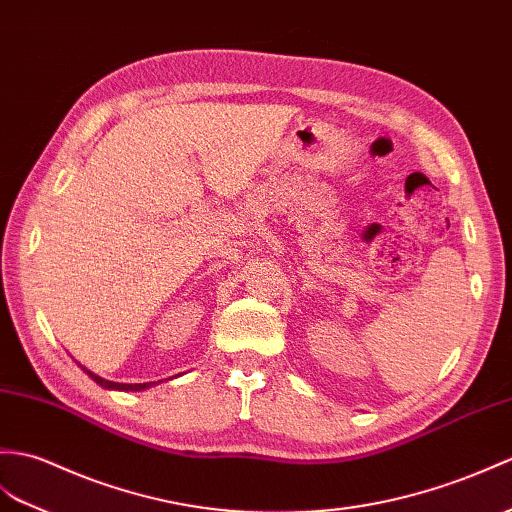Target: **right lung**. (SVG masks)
<instances>
[{"mask_svg":"<svg viewBox=\"0 0 512 512\" xmlns=\"http://www.w3.org/2000/svg\"><path fill=\"white\" fill-rule=\"evenodd\" d=\"M82 371H85L95 384H100L102 388H109V390H144V388H150L152 386V382H148V384H120V382H109V379H102L100 375H95V373H91V371H87L85 366H82Z\"/></svg>","mask_w":512,"mask_h":512,"instance_id":"right-lung-1","label":"right lung"}]
</instances>
